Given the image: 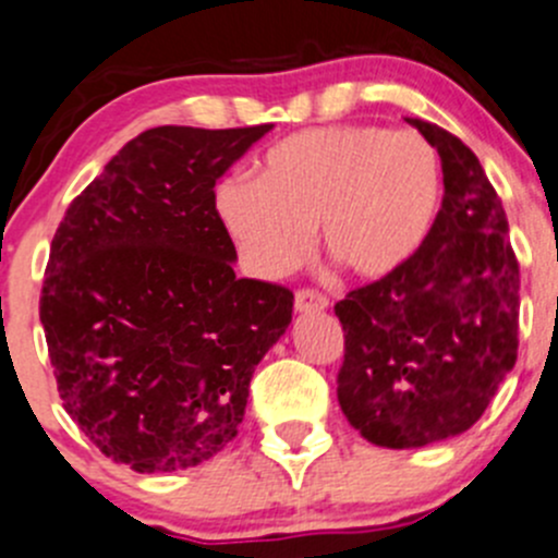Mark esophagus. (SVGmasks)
<instances>
[{"mask_svg":"<svg viewBox=\"0 0 558 558\" xmlns=\"http://www.w3.org/2000/svg\"><path fill=\"white\" fill-rule=\"evenodd\" d=\"M328 307V299L313 289L296 291V313H320V310Z\"/></svg>","mask_w":558,"mask_h":558,"instance_id":"esophagus-1","label":"esophagus"}]
</instances>
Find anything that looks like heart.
Listing matches in <instances>:
<instances>
[{
	"label": "heart",
	"instance_id": "heart-1",
	"mask_svg": "<svg viewBox=\"0 0 558 558\" xmlns=\"http://www.w3.org/2000/svg\"><path fill=\"white\" fill-rule=\"evenodd\" d=\"M444 201L441 162L417 133L333 125L264 155L259 179L221 181L216 210L245 264L280 278L318 248L344 272L385 278L422 248Z\"/></svg>",
	"mask_w": 558,
	"mask_h": 558
}]
</instances>
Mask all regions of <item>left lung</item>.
Listing matches in <instances>:
<instances>
[{
	"mask_svg": "<svg viewBox=\"0 0 558 558\" xmlns=\"http://www.w3.org/2000/svg\"><path fill=\"white\" fill-rule=\"evenodd\" d=\"M407 122L441 157L438 219L401 269L333 307L344 328L339 407L366 441L387 449L465 433L519 350V262L500 197L460 138Z\"/></svg>",
	"mask_w": 558,
	"mask_h": 558,
	"instance_id": "8db88e82",
	"label": "left lung"
}]
</instances>
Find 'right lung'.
<instances>
[{"label":"right lung","instance_id":"1","mask_svg":"<svg viewBox=\"0 0 558 558\" xmlns=\"http://www.w3.org/2000/svg\"><path fill=\"white\" fill-rule=\"evenodd\" d=\"M272 125H162L128 141L72 201L39 320L69 417L114 462L173 473L238 436L294 294L234 278L216 181Z\"/></svg>","mask_w":558,"mask_h":558}]
</instances>
